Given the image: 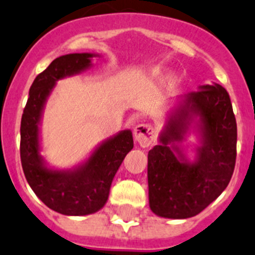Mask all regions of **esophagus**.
<instances>
[{
    "mask_svg": "<svg viewBox=\"0 0 255 255\" xmlns=\"http://www.w3.org/2000/svg\"><path fill=\"white\" fill-rule=\"evenodd\" d=\"M133 137L142 147H148L154 140V128L149 124H138L133 128Z\"/></svg>",
    "mask_w": 255,
    "mask_h": 255,
    "instance_id": "34e87169",
    "label": "esophagus"
}]
</instances>
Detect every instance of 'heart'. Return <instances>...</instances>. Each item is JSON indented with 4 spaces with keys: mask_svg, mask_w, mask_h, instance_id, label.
<instances>
[{
    "mask_svg": "<svg viewBox=\"0 0 255 255\" xmlns=\"http://www.w3.org/2000/svg\"><path fill=\"white\" fill-rule=\"evenodd\" d=\"M166 75V73H164V71L162 70V69H153L151 71V77L152 78H161V77H163V76ZM175 82H177V78L174 77V76H170L169 77V83L170 85H175Z\"/></svg>",
    "mask_w": 255,
    "mask_h": 255,
    "instance_id": "1",
    "label": "heart"
}]
</instances>
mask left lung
I'll return each mask as SVG.
<instances>
[{
	"label": "left lung",
	"instance_id": "obj_1",
	"mask_svg": "<svg viewBox=\"0 0 255 255\" xmlns=\"http://www.w3.org/2000/svg\"><path fill=\"white\" fill-rule=\"evenodd\" d=\"M193 133L198 146L190 159L181 145ZM148 152L149 209L164 219L200 214L227 188L236 164L237 124L227 91L219 83L175 98Z\"/></svg>",
	"mask_w": 255,
	"mask_h": 255
}]
</instances>
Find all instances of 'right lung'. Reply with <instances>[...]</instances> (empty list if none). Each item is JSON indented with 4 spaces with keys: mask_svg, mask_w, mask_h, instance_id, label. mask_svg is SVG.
<instances>
[{
    "mask_svg": "<svg viewBox=\"0 0 255 255\" xmlns=\"http://www.w3.org/2000/svg\"><path fill=\"white\" fill-rule=\"evenodd\" d=\"M93 57L101 55L81 52L55 59L34 80L20 122V161L25 179L49 209L67 216L91 215L106 205L113 179L133 147L132 132L127 128L102 141L71 169L49 166L41 156V120L50 94L57 81L91 69Z\"/></svg>",
    "mask_w": 255,
    "mask_h": 255,
    "instance_id": "obj_1",
    "label": "right lung"
}]
</instances>
